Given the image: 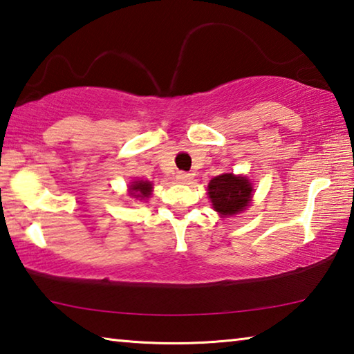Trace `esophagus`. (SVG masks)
<instances>
[{"mask_svg":"<svg viewBox=\"0 0 354 354\" xmlns=\"http://www.w3.org/2000/svg\"><path fill=\"white\" fill-rule=\"evenodd\" d=\"M176 181L181 183V184H189L192 181V175L187 171H178Z\"/></svg>","mask_w":354,"mask_h":354,"instance_id":"34e87169","label":"esophagus"}]
</instances>
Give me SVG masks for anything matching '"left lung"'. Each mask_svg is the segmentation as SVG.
I'll list each match as a JSON object with an SVG mask.
<instances>
[{
  "mask_svg": "<svg viewBox=\"0 0 354 354\" xmlns=\"http://www.w3.org/2000/svg\"><path fill=\"white\" fill-rule=\"evenodd\" d=\"M207 195L212 207L221 217H231L248 207L253 198V185L248 178L236 176L234 173H223L211 179Z\"/></svg>",
  "mask_w": 354,
  "mask_h": 354,
  "instance_id": "1",
  "label": "left lung"
}]
</instances>
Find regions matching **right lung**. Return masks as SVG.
Masks as SVG:
<instances>
[{
  "mask_svg": "<svg viewBox=\"0 0 354 354\" xmlns=\"http://www.w3.org/2000/svg\"><path fill=\"white\" fill-rule=\"evenodd\" d=\"M129 196L131 198H140L147 200L149 198L153 192V184L149 181H143V179H137L129 184Z\"/></svg>",
  "mask_w": 354,
  "mask_h": 354,
  "instance_id": "obj_1",
  "label": "right lung"
}]
</instances>
